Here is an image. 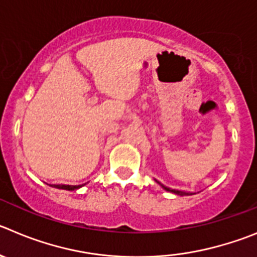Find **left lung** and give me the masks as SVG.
<instances>
[{
  "instance_id": "obj_1",
  "label": "left lung",
  "mask_w": 257,
  "mask_h": 257,
  "mask_svg": "<svg viewBox=\"0 0 257 257\" xmlns=\"http://www.w3.org/2000/svg\"><path fill=\"white\" fill-rule=\"evenodd\" d=\"M158 183V181H157ZM160 184V185L162 186V188L165 189V190H167V191H171V193H175V194H177V195H193V194H190V193H185V191H180V190H172V189H170V188H166V186H164L162 185L161 183H158Z\"/></svg>"
}]
</instances>
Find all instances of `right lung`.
Masks as SVG:
<instances>
[{"mask_svg":"<svg viewBox=\"0 0 257 257\" xmlns=\"http://www.w3.org/2000/svg\"><path fill=\"white\" fill-rule=\"evenodd\" d=\"M53 188H57V189H64V190H76V189L81 188L82 185H52Z\"/></svg>","mask_w":257,"mask_h":257,"instance_id":"1","label":"right lung"}]
</instances>
